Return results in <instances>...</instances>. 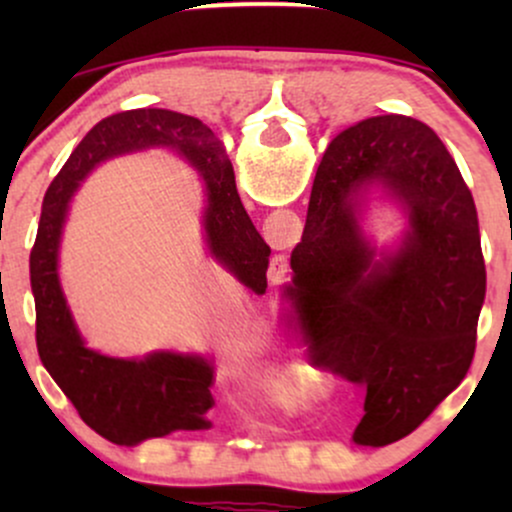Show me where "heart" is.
I'll return each instance as SVG.
<instances>
[{"label":"heart","mask_w":512,"mask_h":512,"mask_svg":"<svg viewBox=\"0 0 512 512\" xmlns=\"http://www.w3.org/2000/svg\"><path fill=\"white\" fill-rule=\"evenodd\" d=\"M262 392H267L269 397H289L296 395L298 390L305 385V375L303 370L286 366V368H272L257 380Z\"/></svg>","instance_id":"obj_1"}]
</instances>
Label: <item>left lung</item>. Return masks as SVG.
Instances as JSON below:
<instances>
[{
	"mask_svg": "<svg viewBox=\"0 0 512 512\" xmlns=\"http://www.w3.org/2000/svg\"><path fill=\"white\" fill-rule=\"evenodd\" d=\"M373 184L410 231L377 253L357 223ZM286 289L310 354L366 385L358 445L409 436L462 383L486 296L479 216L438 134L404 115L368 117L332 139L317 168Z\"/></svg>",
	"mask_w": 512,
	"mask_h": 512,
	"instance_id": "8db88e82",
	"label": "left lung"
}]
</instances>
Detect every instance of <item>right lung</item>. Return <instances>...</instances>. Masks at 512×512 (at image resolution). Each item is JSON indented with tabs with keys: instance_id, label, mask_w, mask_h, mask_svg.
Masks as SVG:
<instances>
[{
	"instance_id": "add662e5",
	"label": "right lung",
	"mask_w": 512,
	"mask_h": 512,
	"mask_svg": "<svg viewBox=\"0 0 512 512\" xmlns=\"http://www.w3.org/2000/svg\"><path fill=\"white\" fill-rule=\"evenodd\" d=\"M146 146H173L197 168L207 185L204 233L211 255L252 291L267 289L272 252L240 202L226 149L195 117L161 108L127 110L105 117L76 146L45 192L31 250L35 342L40 361L81 419L120 445L209 428L204 414L214 404L209 392L214 370L207 358L158 351L142 361H125L86 349L60 289L57 250L79 182L105 158Z\"/></svg>"
}]
</instances>
